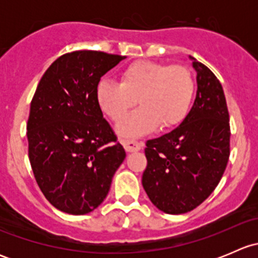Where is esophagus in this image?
I'll return each instance as SVG.
<instances>
[{
  "instance_id": "1",
  "label": "esophagus",
  "mask_w": 258,
  "mask_h": 258,
  "mask_svg": "<svg viewBox=\"0 0 258 258\" xmlns=\"http://www.w3.org/2000/svg\"><path fill=\"white\" fill-rule=\"evenodd\" d=\"M122 145H123L124 150L127 151V152H136V151H140L141 150V144H139V142L136 141H131V140H123L122 141Z\"/></svg>"
}]
</instances>
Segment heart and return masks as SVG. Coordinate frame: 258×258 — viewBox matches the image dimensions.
Wrapping results in <instances>:
<instances>
[{
	"mask_svg": "<svg viewBox=\"0 0 258 258\" xmlns=\"http://www.w3.org/2000/svg\"><path fill=\"white\" fill-rule=\"evenodd\" d=\"M195 81L187 67L155 61L132 62L119 74V83L101 80L96 100L102 112L121 119L139 98L142 107L122 119L117 130L123 136H139L155 128L178 126L189 112Z\"/></svg>",
	"mask_w": 258,
	"mask_h": 258,
	"instance_id": "heart-1",
	"label": "heart"
}]
</instances>
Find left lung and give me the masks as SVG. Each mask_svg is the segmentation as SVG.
Segmentation results:
<instances>
[{"label":"left lung","mask_w":258,"mask_h":258,"mask_svg":"<svg viewBox=\"0 0 258 258\" xmlns=\"http://www.w3.org/2000/svg\"><path fill=\"white\" fill-rule=\"evenodd\" d=\"M197 72L196 100L170 134L148 140L142 175L158 210L181 215L196 209L222 178L230 157V116L222 86L209 67L189 56Z\"/></svg>","instance_id":"8db88e82"}]
</instances>
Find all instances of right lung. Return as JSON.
<instances>
[{"instance_id":"right-lung-1","label":"right lung","mask_w":258,"mask_h":258,"mask_svg":"<svg viewBox=\"0 0 258 258\" xmlns=\"http://www.w3.org/2000/svg\"><path fill=\"white\" fill-rule=\"evenodd\" d=\"M126 58L101 51L62 54L31 101L28 157L52 206L71 215L97 209L126 157L96 100L101 77Z\"/></svg>"}]
</instances>
